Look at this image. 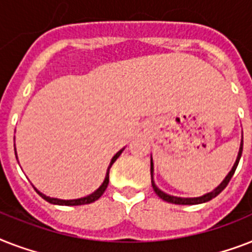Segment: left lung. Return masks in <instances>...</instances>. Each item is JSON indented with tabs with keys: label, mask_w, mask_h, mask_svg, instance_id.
I'll list each match as a JSON object with an SVG mask.
<instances>
[{
	"label": "left lung",
	"mask_w": 252,
	"mask_h": 252,
	"mask_svg": "<svg viewBox=\"0 0 252 252\" xmlns=\"http://www.w3.org/2000/svg\"><path fill=\"white\" fill-rule=\"evenodd\" d=\"M242 149H243V140L241 141V148H239L238 157H237V159H235L234 166H233V168L230 170V172L227 174L226 178L222 180V183L220 184L217 188H215V189H213L212 192H209V193H205V195H203V196H200V197H178V196L167 195V193H165L163 191H161V189H159V188L156 186V183H154V180H153V171H154L153 159H150V176H152V186H153L154 192H156V193H157V195L159 196L162 200H165V201H167V203H171V204H179V205H195V204L207 203V201L212 200L213 197H216L217 195H220V193H221V192L225 189V187H226L227 184H229V182H230V179H231V176L234 175L235 168H237V166H238L239 159H241V156H242Z\"/></svg>",
	"instance_id": "left-lung-1"
}]
</instances>
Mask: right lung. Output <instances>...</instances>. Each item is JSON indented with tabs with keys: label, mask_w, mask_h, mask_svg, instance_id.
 Returning <instances> with one entry per match:
<instances>
[{
	"label": "right lung",
	"mask_w": 252,
	"mask_h": 252,
	"mask_svg": "<svg viewBox=\"0 0 252 252\" xmlns=\"http://www.w3.org/2000/svg\"><path fill=\"white\" fill-rule=\"evenodd\" d=\"M123 150H124V148H123L122 150H119L118 153L115 154L114 157H112V159H111L110 162V166H108V168H107V174H106V178H104V180H103L102 186L96 189V191H94L93 193H90L89 196H85V197H81V199H74V200H61V199H56V197H49V196H45L44 193H41L40 191H37L36 188V192L39 193V195L43 197V199L45 200V201H48V203L51 204H56V205H68V207H70V205H84V204H90V203H94L95 200H98L100 196L104 193V191H106L107 186H108V182H110V168L111 166L114 165V162L118 159L119 157H120V154L123 153ZM15 156H17V152H15Z\"/></svg>",
	"instance_id": "add662e5"
}]
</instances>
